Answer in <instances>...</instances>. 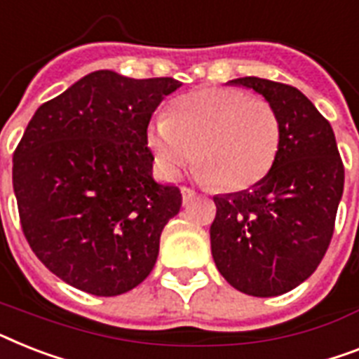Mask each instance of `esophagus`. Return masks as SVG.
Returning <instances> with one entry per match:
<instances>
[{
  "label": "esophagus",
  "mask_w": 359,
  "mask_h": 359,
  "mask_svg": "<svg viewBox=\"0 0 359 359\" xmlns=\"http://www.w3.org/2000/svg\"><path fill=\"white\" fill-rule=\"evenodd\" d=\"M180 191H182V203H184V206H188L189 203H191V201L197 197V194H195L194 189L186 188V186H182V188H180Z\"/></svg>",
  "instance_id": "esophagus-1"
}]
</instances>
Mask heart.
<instances>
[{
  "label": "heart",
  "mask_w": 359,
  "mask_h": 359,
  "mask_svg": "<svg viewBox=\"0 0 359 359\" xmlns=\"http://www.w3.org/2000/svg\"><path fill=\"white\" fill-rule=\"evenodd\" d=\"M280 142L273 104L232 88L182 95L147 129V145L165 177L177 179L195 158L201 180L229 191L258 184L275 164Z\"/></svg>",
  "instance_id": "obj_1"
}]
</instances>
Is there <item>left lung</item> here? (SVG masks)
<instances>
[{
    "instance_id": "1",
    "label": "left lung",
    "mask_w": 359,
    "mask_h": 359,
    "mask_svg": "<svg viewBox=\"0 0 359 359\" xmlns=\"http://www.w3.org/2000/svg\"><path fill=\"white\" fill-rule=\"evenodd\" d=\"M230 84L252 88L273 104L282 142L258 184L214 197L212 256L232 287L276 297L302 284L321 264L334 234L345 168L328 119L302 92L260 77Z\"/></svg>"
}]
</instances>
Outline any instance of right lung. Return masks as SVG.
<instances>
[{"mask_svg": "<svg viewBox=\"0 0 359 359\" xmlns=\"http://www.w3.org/2000/svg\"><path fill=\"white\" fill-rule=\"evenodd\" d=\"M180 84L99 69L29 121L13 158L23 236L38 260L77 290L121 295L153 271L182 195L154 182L147 127Z\"/></svg>", "mask_w": 359, "mask_h": 359, "instance_id": "1", "label": "right lung"}]
</instances>
